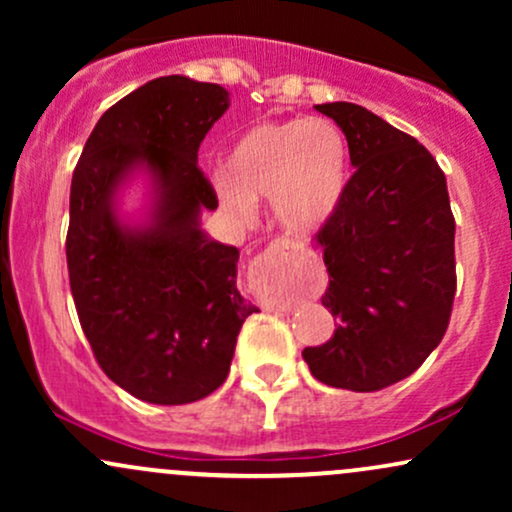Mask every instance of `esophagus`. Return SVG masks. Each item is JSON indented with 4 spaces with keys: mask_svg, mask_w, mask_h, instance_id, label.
<instances>
[{
    "mask_svg": "<svg viewBox=\"0 0 512 512\" xmlns=\"http://www.w3.org/2000/svg\"><path fill=\"white\" fill-rule=\"evenodd\" d=\"M293 252H296V243H291L289 238H276V240H272V243L267 245V250H264L262 255L257 257V262H255V269H257V272H262V269L272 267L274 262L284 260V257L293 255ZM269 305H272V308L286 310V303H269Z\"/></svg>",
    "mask_w": 512,
    "mask_h": 512,
    "instance_id": "esophagus-1",
    "label": "esophagus"
}]
</instances>
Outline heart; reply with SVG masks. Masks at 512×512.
Returning <instances> with one entry per match:
<instances>
[{
    "mask_svg": "<svg viewBox=\"0 0 512 512\" xmlns=\"http://www.w3.org/2000/svg\"><path fill=\"white\" fill-rule=\"evenodd\" d=\"M349 142L327 117L257 122L233 142L214 175L221 202L250 216L252 199H272L274 216L298 233L315 231L342 202Z\"/></svg>",
    "mask_w": 512,
    "mask_h": 512,
    "instance_id": "b5f03b06",
    "label": "heart"
}]
</instances>
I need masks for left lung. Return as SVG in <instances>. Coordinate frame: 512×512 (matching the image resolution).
<instances>
[{
	"label": "left lung",
	"instance_id": "8db88e82",
	"mask_svg": "<svg viewBox=\"0 0 512 512\" xmlns=\"http://www.w3.org/2000/svg\"><path fill=\"white\" fill-rule=\"evenodd\" d=\"M342 127L354 175L315 233L337 317L330 342L303 349L320 383L375 392L414 373L448 330L455 216L424 144L354 103L315 105Z\"/></svg>",
	"mask_w": 512,
	"mask_h": 512
}]
</instances>
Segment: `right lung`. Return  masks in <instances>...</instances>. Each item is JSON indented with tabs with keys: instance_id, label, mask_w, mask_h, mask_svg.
<instances>
[{
	"instance_id": "1",
	"label": "right lung",
	"mask_w": 512,
	"mask_h": 512,
	"mask_svg": "<svg viewBox=\"0 0 512 512\" xmlns=\"http://www.w3.org/2000/svg\"><path fill=\"white\" fill-rule=\"evenodd\" d=\"M219 84L173 74L103 113L69 195L67 267L81 330L98 366L129 395L190 404L223 385L245 317L238 248L209 240L199 214L219 207L197 151L228 110ZM146 167L157 202L142 229L114 214V192Z\"/></svg>"
}]
</instances>
